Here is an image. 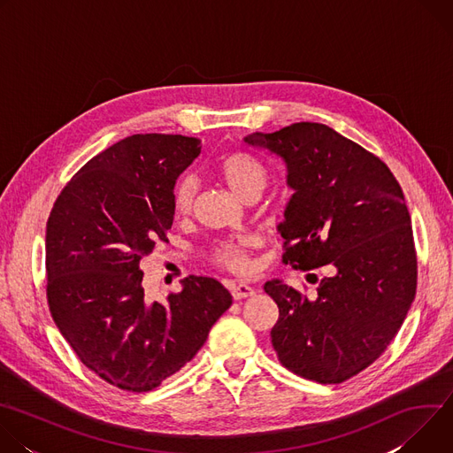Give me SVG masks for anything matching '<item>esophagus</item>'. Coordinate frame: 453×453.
<instances>
[{"label":"esophagus","instance_id":"esophagus-1","mask_svg":"<svg viewBox=\"0 0 453 453\" xmlns=\"http://www.w3.org/2000/svg\"><path fill=\"white\" fill-rule=\"evenodd\" d=\"M229 290H231L233 299H236V301L245 299V297H250V296L254 294V288H252V287H249V285H245V283L231 285V287H229Z\"/></svg>","mask_w":453,"mask_h":453}]
</instances>
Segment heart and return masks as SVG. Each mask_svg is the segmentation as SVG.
<instances>
[{
    "mask_svg": "<svg viewBox=\"0 0 453 453\" xmlns=\"http://www.w3.org/2000/svg\"><path fill=\"white\" fill-rule=\"evenodd\" d=\"M219 175L227 184L240 201L260 197L267 182V170L254 156L236 150L226 154L217 165ZM199 193V180L193 175H182L172 189V208L179 217H186L193 211ZM252 236H240L227 242H220L211 250V262L215 267L231 274L245 276L254 269L252 250L256 249Z\"/></svg>",
    "mask_w": 453,
    "mask_h": 453,
    "instance_id": "obj_1",
    "label": "heart"
}]
</instances>
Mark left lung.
Here are the masks:
<instances>
[{"mask_svg": "<svg viewBox=\"0 0 453 453\" xmlns=\"http://www.w3.org/2000/svg\"><path fill=\"white\" fill-rule=\"evenodd\" d=\"M245 143L287 166L294 196L278 226L283 264L334 273L311 299L280 280L265 283L280 308L274 351L297 376L342 383L393 342L416 296L418 257L402 186L380 157L322 123H292Z\"/></svg>", "mask_w": 453, "mask_h": 453, "instance_id": "left-lung-1", "label": "left lung"}]
</instances>
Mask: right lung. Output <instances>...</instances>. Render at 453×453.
Returning <instances> with one entry per match:
<instances>
[{
  "label": "right lung",
  "instance_id": "right-lung-1",
  "mask_svg": "<svg viewBox=\"0 0 453 453\" xmlns=\"http://www.w3.org/2000/svg\"><path fill=\"white\" fill-rule=\"evenodd\" d=\"M201 140L134 134L89 159L62 188L46 224V297L62 337L104 381L149 393L188 364L231 294L189 276L166 303L145 297V256L168 242L172 189Z\"/></svg>",
  "mask_w": 453,
  "mask_h": 453
}]
</instances>
